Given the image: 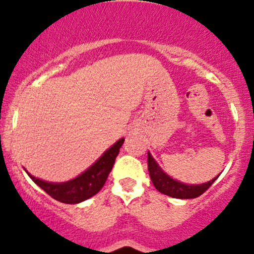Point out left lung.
<instances>
[{
  "label": "left lung",
  "mask_w": 254,
  "mask_h": 254,
  "mask_svg": "<svg viewBox=\"0 0 254 254\" xmlns=\"http://www.w3.org/2000/svg\"><path fill=\"white\" fill-rule=\"evenodd\" d=\"M147 168L148 173H150V178L152 181L153 186L157 189L158 191H161L162 194H166L168 196H172V198L177 199H193L198 198L201 194L205 193L207 189L211 187V184L214 183L216 178L211 179L210 182L204 184H199V186H188V184H183L181 182L176 181V179L171 178L170 176L166 175L158 165L156 163V161L153 160L152 156L150 155V152L147 153Z\"/></svg>",
  "instance_id": "1"
}]
</instances>
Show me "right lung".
I'll list each match as a JSON object with an SVG mask.
<instances>
[{
	"label": "right lung",
	"mask_w": 254,
	"mask_h": 254,
	"mask_svg": "<svg viewBox=\"0 0 254 254\" xmlns=\"http://www.w3.org/2000/svg\"><path fill=\"white\" fill-rule=\"evenodd\" d=\"M123 143H124V139H120L108 151H106L103 156L86 172L65 183H49L27 173L35 184H38L45 193L55 200L65 204L81 203L96 195L103 188Z\"/></svg>",
	"instance_id": "1"
}]
</instances>
